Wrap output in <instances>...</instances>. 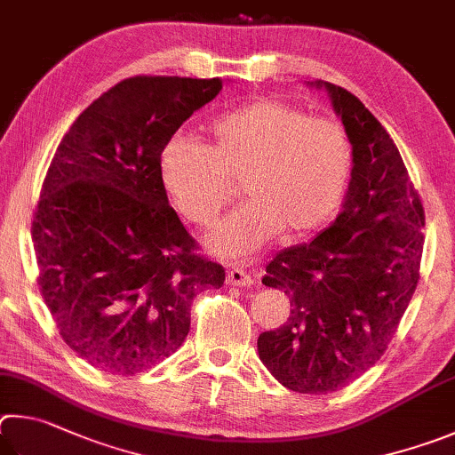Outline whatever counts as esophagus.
<instances>
[{"label": "esophagus", "mask_w": 455, "mask_h": 455, "mask_svg": "<svg viewBox=\"0 0 455 455\" xmlns=\"http://www.w3.org/2000/svg\"><path fill=\"white\" fill-rule=\"evenodd\" d=\"M226 282H228V285H240V288H250V285L253 283L251 274L248 272V269H243L240 266L229 269Z\"/></svg>", "instance_id": "obj_1"}]
</instances>
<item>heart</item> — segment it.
<instances>
[{
	"mask_svg": "<svg viewBox=\"0 0 455 455\" xmlns=\"http://www.w3.org/2000/svg\"><path fill=\"white\" fill-rule=\"evenodd\" d=\"M354 149L333 119L309 117L280 100H253L210 125L207 146L173 138L159 156V178L183 220L210 228L242 178L245 204L228 215L207 250L245 258L274 235L314 232L338 210L352 172Z\"/></svg>",
	"mask_w": 455,
	"mask_h": 455,
	"instance_id": "obj_1",
	"label": "heart"
}]
</instances>
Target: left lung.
<instances>
[{"label": "left lung", "instance_id": "left-lung-1", "mask_svg": "<svg viewBox=\"0 0 455 455\" xmlns=\"http://www.w3.org/2000/svg\"><path fill=\"white\" fill-rule=\"evenodd\" d=\"M352 141L344 210L312 242L266 266L261 283L290 298L288 322L259 333L258 354L291 392L330 394L376 363L408 309L424 251V205L394 140L354 93L328 82Z\"/></svg>", "mask_w": 455, "mask_h": 455}]
</instances>
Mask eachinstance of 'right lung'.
<instances>
[{
  "label": "right lung",
  "mask_w": 455,
  "mask_h": 455,
  "mask_svg": "<svg viewBox=\"0 0 455 455\" xmlns=\"http://www.w3.org/2000/svg\"><path fill=\"white\" fill-rule=\"evenodd\" d=\"M221 79L135 76L63 135L31 223L39 290L63 341L101 371L133 376L178 352L191 301L226 272L167 202L159 156Z\"/></svg>",
  "instance_id": "add662e5"
}]
</instances>
